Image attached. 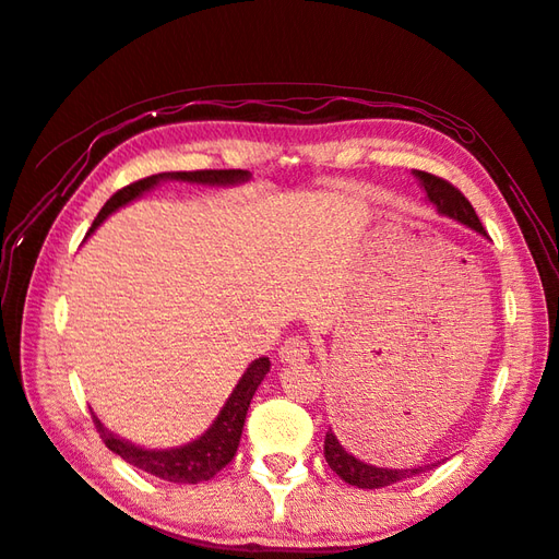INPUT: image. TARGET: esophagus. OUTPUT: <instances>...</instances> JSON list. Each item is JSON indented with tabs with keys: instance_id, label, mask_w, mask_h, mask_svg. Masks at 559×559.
I'll return each instance as SVG.
<instances>
[{
	"instance_id": "34e87169",
	"label": "esophagus",
	"mask_w": 559,
	"mask_h": 559,
	"mask_svg": "<svg viewBox=\"0 0 559 559\" xmlns=\"http://www.w3.org/2000/svg\"><path fill=\"white\" fill-rule=\"evenodd\" d=\"M280 357H282V362H289V365L307 362L309 360V341L304 338V335H292V338L282 343Z\"/></svg>"
}]
</instances>
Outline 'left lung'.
Listing matches in <instances>:
<instances>
[{
	"mask_svg": "<svg viewBox=\"0 0 559 559\" xmlns=\"http://www.w3.org/2000/svg\"><path fill=\"white\" fill-rule=\"evenodd\" d=\"M414 175L420 182V187L426 189L428 202L433 204L440 214L455 218V221H460V224H465L472 230H477V234L487 236V230H484L479 216L475 214V209H472V204L467 202L465 194H462L457 187H452L448 180H443V177H436V175L424 173V170H416ZM323 455L335 475H338L343 481L353 484V487H360V489H382V487H389V484L411 479V477L420 475V472L433 469L440 465V462H433V465H420V467H411V469L408 467L406 469H389V467L367 465V462L357 460L341 445V440L335 438L331 428H329V433H325Z\"/></svg>",
	"mask_w": 559,
	"mask_h": 559,
	"instance_id": "left-lung-1",
	"label": "left lung"
}]
</instances>
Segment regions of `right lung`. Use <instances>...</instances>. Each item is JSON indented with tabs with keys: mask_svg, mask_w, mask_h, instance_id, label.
<instances>
[{
	"mask_svg": "<svg viewBox=\"0 0 559 559\" xmlns=\"http://www.w3.org/2000/svg\"><path fill=\"white\" fill-rule=\"evenodd\" d=\"M250 177L248 170H194V173H160V175H151L145 180H139L133 185H126L119 189L107 204L102 206V212L94 218V224L90 228V234L97 228L104 218L114 214L116 209L126 206L133 199H139L143 192H148L157 182L163 180H182V182H197V185H236V182H246ZM87 234V236H90ZM270 372V360L267 357H258L248 365V370L243 377L238 379V384L230 396L226 399L224 408L218 411V416L212 426H209L202 436L192 443L180 445V448H167V450H148V448H139L133 445L131 440H123L119 436H114L109 428L102 426V420L94 416V426H97V433L116 455L123 457L129 465L139 467L143 472H148L153 477H160L165 481H175V484H199L212 479L216 472L224 469L230 460H234L238 443H240V433H243L246 426V414L250 406V399L255 394V389L260 386L262 379Z\"/></svg>",
	"mask_w": 559,
	"mask_h": 559,
	"instance_id": "1",
	"label": "right lung"
}]
</instances>
